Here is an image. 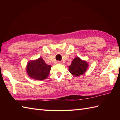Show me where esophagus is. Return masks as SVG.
Listing matches in <instances>:
<instances>
[{
    "label": "esophagus",
    "mask_w": 120,
    "mask_h": 120,
    "mask_svg": "<svg viewBox=\"0 0 120 120\" xmlns=\"http://www.w3.org/2000/svg\"><path fill=\"white\" fill-rule=\"evenodd\" d=\"M57 63H59V64H61V63H62V62L61 61H58L57 62Z\"/></svg>",
    "instance_id": "1"
}]
</instances>
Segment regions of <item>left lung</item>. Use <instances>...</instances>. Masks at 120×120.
Returning <instances> with one entry per match:
<instances>
[{
    "label": "left lung",
    "instance_id": "8db88e82",
    "mask_svg": "<svg viewBox=\"0 0 120 120\" xmlns=\"http://www.w3.org/2000/svg\"><path fill=\"white\" fill-rule=\"evenodd\" d=\"M88 68L87 62L82 61L79 57H76L73 60L72 64L69 66V72L75 76H79L85 73Z\"/></svg>",
    "mask_w": 120,
    "mask_h": 120
}]
</instances>
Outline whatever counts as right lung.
I'll list each match as a JSON object with an SVG mask.
<instances>
[{"instance_id":"1","label":"right lung","mask_w":120,"mask_h":120,"mask_svg":"<svg viewBox=\"0 0 120 120\" xmlns=\"http://www.w3.org/2000/svg\"><path fill=\"white\" fill-rule=\"evenodd\" d=\"M51 65H47L42 58L29 61L27 66L28 75L32 78L38 80H42L49 75Z\"/></svg>"}]
</instances>
